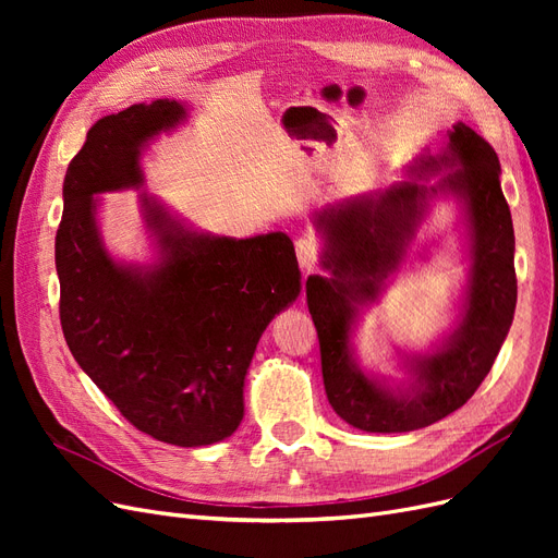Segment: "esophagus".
I'll return each mask as SVG.
<instances>
[{
    "mask_svg": "<svg viewBox=\"0 0 558 558\" xmlns=\"http://www.w3.org/2000/svg\"><path fill=\"white\" fill-rule=\"evenodd\" d=\"M295 253H298V263L305 272H312L316 267V258H318V244L312 238H300L295 240Z\"/></svg>",
    "mask_w": 558,
    "mask_h": 558,
    "instance_id": "34e87169",
    "label": "esophagus"
}]
</instances>
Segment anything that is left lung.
Segmentation results:
<instances>
[{"label": "left lung", "instance_id": "8db88e82", "mask_svg": "<svg viewBox=\"0 0 558 558\" xmlns=\"http://www.w3.org/2000/svg\"><path fill=\"white\" fill-rule=\"evenodd\" d=\"M440 196L462 209L469 279L460 316L428 352H403L402 380L375 376L352 347L357 316L404 264L425 259L427 245L415 238ZM314 228L324 242L318 265L328 275L307 279V305L332 410L365 433H410L463 408L492 369L517 307L514 228L496 150L456 123L440 154H421L384 191L320 209Z\"/></svg>", "mask_w": 558, "mask_h": 558}]
</instances>
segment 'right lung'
Masks as SVG:
<instances>
[{
  "label": "right lung",
  "mask_w": 558,
  "mask_h": 558,
  "mask_svg": "<svg viewBox=\"0 0 558 558\" xmlns=\"http://www.w3.org/2000/svg\"><path fill=\"white\" fill-rule=\"evenodd\" d=\"M154 99L99 118L66 167L56 234L66 347L134 428L177 447L230 437L244 418V379L260 335L302 291L286 232L234 240L197 230L140 193L154 260L113 258L99 195L142 191L144 150L189 121Z\"/></svg>",
  "instance_id": "right-lung-1"
}]
</instances>
